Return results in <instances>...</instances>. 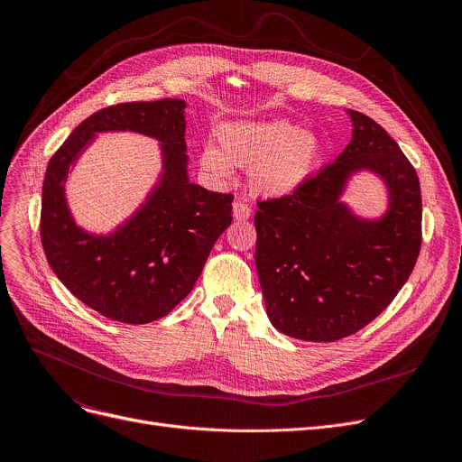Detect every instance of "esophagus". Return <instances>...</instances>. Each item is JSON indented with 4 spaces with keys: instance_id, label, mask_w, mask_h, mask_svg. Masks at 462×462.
Wrapping results in <instances>:
<instances>
[{
    "instance_id": "1",
    "label": "esophagus",
    "mask_w": 462,
    "mask_h": 462,
    "mask_svg": "<svg viewBox=\"0 0 462 462\" xmlns=\"http://www.w3.org/2000/svg\"><path fill=\"white\" fill-rule=\"evenodd\" d=\"M250 216H252V207L246 201L237 199L234 203V217L237 221H246V219H250Z\"/></svg>"
}]
</instances>
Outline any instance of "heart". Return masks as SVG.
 Returning a JSON list of instances; mask_svg holds the SVG:
<instances>
[{"mask_svg": "<svg viewBox=\"0 0 462 462\" xmlns=\"http://www.w3.org/2000/svg\"><path fill=\"white\" fill-rule=\"evenodd\" d=\"M221 148L208 143L201 166L214 179L230 177L234 164L248 168L250 186L265 197L300 189L321 157V141L289 120H239L217 129Z\"/></svg>", "mask_w": 462, "mask_h": 462, "instance_id": "b5f03b06", "label": "heart"}]
</instances>
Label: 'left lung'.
Instances as JSON below:
<instances>
[{
    "label": "left lung",
    "mask_w": 462,
    "mask_h": 462,
    "mask_svg": "<svg viewBox=\"0 0 462 462\" xmlns=\"http://www.w3.org/2000/svg\"><path fill=\"white\" fill-rule=\"evenodd\" d=\"M353 139L300 189L257 201L255 269L267 314L280 333L337 342L373 321L408 282L422 243L419 175L387 131L347 111ZM360 169L383 177L390 208L360 220L339 201Z\"/></svg>",
    "instance_id": "left-lung-1"
}]
</instances>
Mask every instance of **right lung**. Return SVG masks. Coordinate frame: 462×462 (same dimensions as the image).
<instances>
[{
    "instance_id": "add662e5",
    "label": "right lung",
    "mask_w": 462,
    "mask_h": 462,
    "mask_svg": "<svg viewBox=\"0 0 462 462\" xmlns=\"http://www.w3.org/2000/svg\"><path fill=\"white\" fill-rule=\"evenodd\" d=\"M184 107L177 98L104 107L75 127L51 157L40 236L58 280L82 303L122 323H150L180 303L232 223V193L188 180ZM100 130H135L161 140L163 175L147 203L109 236L77 227L64 201L69 166Z\"/></svg>"
}]
</instances>
